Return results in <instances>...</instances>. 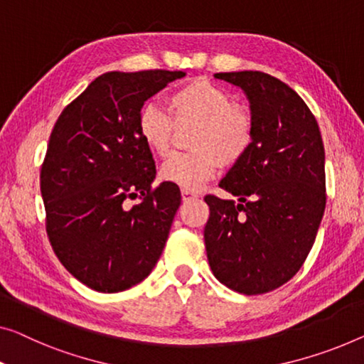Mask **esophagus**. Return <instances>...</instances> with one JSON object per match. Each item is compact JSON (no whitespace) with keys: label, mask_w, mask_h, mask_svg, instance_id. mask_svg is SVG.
I'll return each instance as SVG.
<instances>
[{"label":"esophagus","mask_w":364,"mask_h":364,"mask_svg":"<svg viewBox=\"0 0 364 364\" xmlns=\"http://www.w3.org/2000/svg\"><path fill=\"white\" fill-rule=\"evenodd\" d=\"M181 198H183V200H191V199L199 198V194L196 191H193V189L183 188L181 189Z\"/></svg>","instance_id":"obj_1"}]
</instances>
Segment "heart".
<instances>
[{
	"label": "heart",
	"mask_w": 364,
	"mask_h": 364,
	"mask_svg": "<svg viewBox=\"0 0 364 364\" xmlns=\"http://www.w3.org/2000/svg\"><path fill=\"white\" fill-rule=\"evenodd\" d=\"M170 114L147 105L139 114V134L159 156H166L178 130L189 134V154H176L161 166V178L186 189H199L222 165L240 161L253 144V119L225 90L208 80H193L168 97Z\"/></svg>",
	"instance_id": "b5f03b06"
}]
</instances>
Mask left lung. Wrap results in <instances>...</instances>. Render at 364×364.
I'll use <instances>...</instances> for the list:
<instances>
[{"mask_svg": "<svg viewBox=\"0 0 364 364\" xmlns=\"http://www.w3.org/2000/svg\"><path fill=\"white\" fill-rule=\"evenodd\" d=\"M245 93L253 144L219 186L234 199L205 196L204 243L222 284L253 296L294 276L316 242L325 210V150L302 97L262 72L215 73Z\"/></svg>", "mask_w": 364, "mask_h": 364, "instance_id": "left-lung-1", "label": "left lung"}]
</instances>
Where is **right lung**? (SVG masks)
Instances as JSON below:
<instances>
[{
    "mask_svg": "<svg viewBox=\"0 0 364 364\" xmlns=\"http://www.w3.org/2000/svg\"><path fill=\"white\" fill-rule=\"evenodd\" d=\"M184 75L105 73L53 126L41 171L47 235L63 267L97 292L139 284L165 248L181 193L170 181L151 189L155 161L137 121L149 97Z\"/></svg>",
    "mask_w": 364,
    "mask_h": 364,
    "instance_id": "obj_1",
    "label": "right lung"
}]
</instances>
